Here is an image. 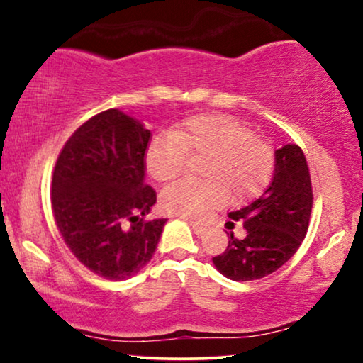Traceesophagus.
I'll return each instance as SVG.
<instances>
[{"label":"esophagus","instance_id":"esophagus-1","mask_svg":"<svg viewBox=\"0 0 363 363\" xmlns=\"http://www.w3.org/2000/svg\"><path fill=\"white\" fill-rule=\"evenodd\" d=\"M188 223H190V226L193 228V231H195V235L203 236L206 233V226L200 225V223H195V221H188Z\"/></svg>","mask_w":363,"mask_h":363}]
</instances>
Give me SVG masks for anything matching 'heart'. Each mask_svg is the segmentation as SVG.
I'll return each mask as SVG.
<instances>
[{
    "label": "heart",
    "instance_id": "obj_1",
    "mask_svg": "<svg viewBox=\"0 0 363 363\" xmlns=\"http://www.w3.org/2000/svg\"><path fill=\"white\" fill-rule=\"evenodd\" d=\"M189 157H201L200 177L168 186L160 196L168 215L201 218L230 200L241 205L267 186L274 168L269 143L256 138L246 123L226 113L193 116L168 137L147 148L145 165L153 180L168 183L183 173Z\"/></svg>",
    "mask_w": 363,
    "mask_h": 363
}]
</instances>
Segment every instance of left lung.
Wrapping results in <instances>:
<instances>
[{"instance_id": "8db88e82", "label": "left lung", "mask_w": 363, "mask_h": 363, "mask_svg": "<svg viewBox=\"0 0 363 363\" xmlns=\"http://www.w3.org/2000/svg\"><path fill=\"white\" fill-rule=\"evenodd\" d=\"M312 210V185L304 153L296 143L274 152V173L264 193L231 211L228 230L242 221L246 236L228 233V247L213 264L233 281H255L284 266L304 241Z\"/></svg>"}]
</instances>
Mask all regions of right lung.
Listing matches in <instances>:
<instances>
[{
	"label": "right lung",
	"mask_w": 363,
	"mask_h": 363,
	"mask_svg": "<svg viewBox=\"0 0 363 363\" xmlns=\"http://www.w3.org/2000/svg\"><path fill=\"white\" fill-rule=\"evenodd\" d=\"M150 130L108 108L82 123L54 167L51 203L56 225L87 269L125 281L148 264L165 218L145 220L157 195L145 185Z\"/></svg>",
	"instance_id": "1"
}]
</instances>
